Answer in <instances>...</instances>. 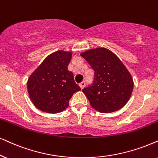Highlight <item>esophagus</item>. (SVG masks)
<instances>
[{"label":"esophagus","mask_w":158,"mask_h":158,"mask_svg":"<svg viewBox=\"0 0 158 158\" xmlns=\"http://www.w3.org/2000/svg\"><path fill=\"white\" fill-rule=\"evenodd\" d=\"M85 85H86L85 81H81V82L80 84H79V87H81V89H83L84 87H85Z\"/></svg>","instance_id":"34e87169"}]
</instances>
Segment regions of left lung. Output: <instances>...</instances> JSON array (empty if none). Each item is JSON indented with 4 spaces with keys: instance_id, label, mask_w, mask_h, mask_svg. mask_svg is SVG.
Segmentation results:
<instances>
[{
    "instance_id": "8db88e82",
    "label": "left lung",
    "mask_w": 158,
    "mask_h": 158,
    "mask_svg": "<svg viewBox=\"0 0 158 158\" xmlns=\"http://www.w3.org/2000/svg\"><path fill=\"white\" fill-rule=\"evenodd\" d=\"M81 56L95 72L93 82L82 89L92 107L101 113L123 108L131 98L133 81L120 60L106 48L90 49Z\"/></svg>"
}]
</instances>
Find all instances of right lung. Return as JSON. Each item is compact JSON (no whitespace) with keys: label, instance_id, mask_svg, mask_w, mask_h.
<instances>
[{"label":"right lung","instance_id":"obj_1","mask_svg":"<svg viewBox=\"0 0 158 158\" xmlns=\"http://www.w3.org/2000/svg\"><path fill=\"white\" fill-rule=\"evenodd\" d=\"M71 52L57 51L49 55L27 81L31 101L41 111L61 112L69 106L73 94L81 90L68 70Z\"/></svg>","mask_w":158,"mask_h":158}]
</instances>
